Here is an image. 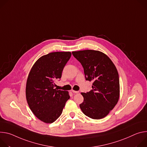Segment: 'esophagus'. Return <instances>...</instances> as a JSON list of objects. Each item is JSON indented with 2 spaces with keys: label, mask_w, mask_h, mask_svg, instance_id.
Here are the masks:
<instances>
[{
  "label": "esophagus",
  "mask_w": 147,
  "mask_h": 147,
  "mask_svg": "<svg viewBox=\"0 0 147 147\" xmlns=\"http://www.w3.org/2000/svg\"><path fill=\"white\" fill-rule=\"evenodd\" d=\"M72 92L74 93H79V91H76V90H72Z\"/></svg>",
  "instance_id": "esophagus-1"
}]
</instances>
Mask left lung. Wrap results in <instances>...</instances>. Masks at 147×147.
Instances as JSON below:
<instances>
[{
  "label": "left lung",
  "instance_id": "obj_1",
  "mask_svg": "<svg viewBox=\"0 0 147 147\" xmlns=\"http://www.w3.org/2000/svg\"><path fill=\"white\" fill-rule=\"evenodd\" d=\"M72 53L82 65L86 80L93 81L92 90L81 93L84 100L80 108L91 119L104 118L119 99V76L115 65L105 54L99 51L87 50Z\"/></svg>",
  "mask_w": 147,
  "mask_h": 147
}]
</instances>
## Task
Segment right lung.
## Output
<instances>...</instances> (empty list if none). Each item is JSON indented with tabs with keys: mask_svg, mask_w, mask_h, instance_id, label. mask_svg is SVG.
<instances>
[{
	"mask_svg": "<svg viewBox=\"0 0 147 147\" xmlns=\"http://www.w3.org/2000/svg\"><path fill=\"white\" fill-rule=\"evenodd\" d=\"M71 52L51 53L40 57L32 66L26 83L27 103L34 115L46 123L54 122L70 98L68 91L54 88L61 78Z\"/></svg>",
	"mask_w": 147,
	"mask_h": 147,
	"instance_id": "obj_1",
	"label": "right lung"
}]
</instances>
